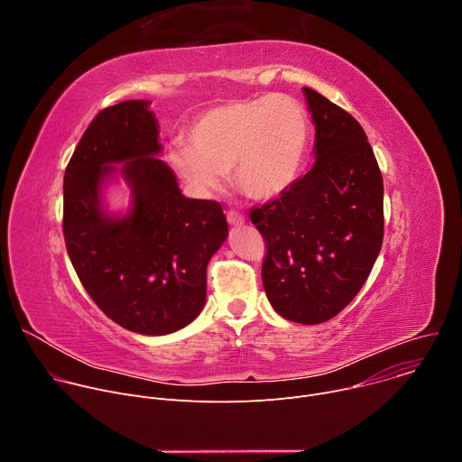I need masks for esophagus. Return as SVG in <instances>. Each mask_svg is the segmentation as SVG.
<instances>
[{"label":"esophagus","mask_w":462,"mask_h":462,"mask_svg":"<svg viewBox=\"0 0 462 462\" xmlns=\"http://www.w3.org/2000/svg\"><path fill=\"white\" fill-rule=\"evenodd\" d=\"M226 221H228L232 226H241V225H245V217H243L241 214L234 212V210H230V212L226 214Z\"/></svg>","instance_id":"obj_1"}]
</instances>
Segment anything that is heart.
<instances>
[{
    "label": "heart",
    "instance_id": "obj_1",
    "mask_svg": "<svg viewBox=\"0 0 462 462\" xmlns=\"http://www.w3.org/2000/svg\"><path fill=\"white\" fill-rule=\"evenodd\" d=\"M189 146L170 152L177 175L197 193L210 195L234 173L237 188L257 201L278 199L298 180L309 120L285 95L232 100L201 113L188 131Z\"/></svg>",
    "mask_w": 462,
    "mask_h": 462
}]
</instances>
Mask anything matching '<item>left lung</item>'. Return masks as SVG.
<instances>
[{
	"instance_id": "left-lung-1",
	"label": "left lung",
	"mask_w": 462,
	"mask_h": 462,
	"mask_svg": "<svg viewBox=\"0 0 462 462\" xmlns=\"http://www.w3.org/2000/svg\"><path fill=\"white\" fill-rule=\"evenodd\" d=\"M316 131L314 164L280 199L250 210L265 237L261 280L274 310L314 325L335 318L365 283L383 239V182L365 131L303 88Z\"/></svg>"
}]
</instances>
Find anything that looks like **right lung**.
<instances>
[{
	"label": "right lung",
	"mask_w": 462,
	"mask_h": 462,
	"mask_svg": "<svg viewBox=\"0 0 462 462\" xmlns=\"http://www.w3.org/2000/svg\"><path fill=\"white\" fill-rule=\"evenodd\" d=\"M161 152L150 102L125 100L93 118L63 175V237L84 289L107 318L146 337L201 314L208 261L228 236L219 203L184 197ZM116 174L132 189L124 217L101 203Z\"/></svg>",
	"instance_id": "1"
}]
</instances>
